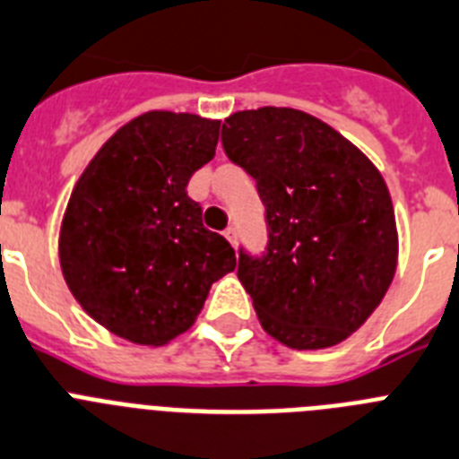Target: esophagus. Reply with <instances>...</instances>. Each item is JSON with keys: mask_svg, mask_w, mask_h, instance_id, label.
I'll return each mask as SVG.
<instances>
[{"mask_svg": "<svg viewBox=\"0 0 459 459\" xmlns=\"http://www.w3.org/2000/svg\"><path fill=\"white\" fill-rule=\"evenodd\" d=\"M224 238L230 242V245L238 247V242H235V229H226V230H224Z\"/></svg>", "mask_w": 459, "mask_h": 459, "instance_id": "34e87169", "label": "esophagus"}]
</instances>
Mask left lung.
Wrapping results in <instances>:
<instances>
[{"instance_id": "obj_1", "label": "left lung", "mask_w": 459, "mask_h": 459, "mask_svg": "<svg viewBox=\"0 0 459 459\" xmlns=\"http://www.w3.org/2000/svg\"><path fill=\"white\" fill-rule=\"evenodd\" d=\"M221 143L265 205L268 252L238 263L263 330L298 351L344 342L381 305L397 270L384 175L340 131L296 108L238 110Z\"/></svg>"}]
</instances>
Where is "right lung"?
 <instances>
[{"label":"right lung","mask_w":459,"mask_h":459,"mask_svg":"<svg viewBox=\"0 0 459 459\" xmlns=\"http://www.w3.org/2000/svg\"><path fill=\"white\" fill-rule=\"evenodd\" d=\"M221 119L150 110L119 126L75 182L59 226L64 281L99 325L163 346L233 273V247L203 226L189 178L212 161Z\"/></svg>","instance_id":"right-lung-1"}]
</instances>
